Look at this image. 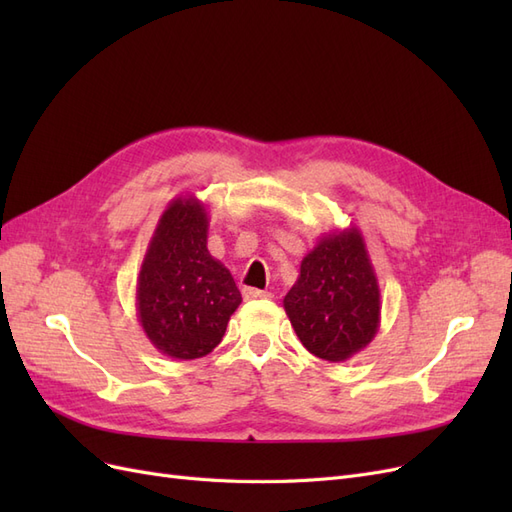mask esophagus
<instances>
[{
    "label": "esophagus",
    "instance_id": "obj_1",
    "mask_svg": "<svg viewBox=\"0 0 512 512\" xmlns=\"http://www.w3.org/2000/svg\"><path fill=\"white\" fill-rule=\"evenodd\" d=\"M271 292L258 290V288H243V299L245 301H256V299H269Z\"/></svg>",
    "mask_w": 512,
    "mask_h": 512
}]
</instances>
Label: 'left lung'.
<instances>
[{"mask_svg": "<svg viewBox=\"0 0 512 512\" xmlns=\"http://www.w3.org/2000/svg\"><path fill=\"white\" fill-rule=\"evenodd\" d=\"M301 344L318 359L339 363L371 344L380 329V286L356 226L331 230L301 260L284 297Z\"/></svg>", "mask_w": 512, "mask_h": 512, "instance_id": "obj_1", "label": "left lung"}]
</instances>
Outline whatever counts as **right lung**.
<instances>
[{
    "mask_svg": "<svg viewBox=\"0 0 512 512\" xmlns=\"http://www.w3.org/2000/svg\"><path fill=\"white\" fill-rule=\"evenodd\" d=\"M209 213L177 196L160 215L136 282V314L149 342L170 359L192 361L222 342L241 305L230 271L207 250Z\"/></svg>",
    "mask_w": 512,
    "mask_h": 512,
    "instance_id": "1",
    "label": "right lung"
}]
</instances>
